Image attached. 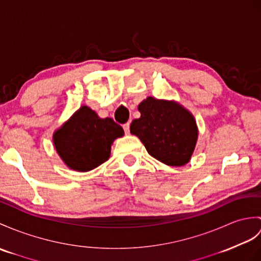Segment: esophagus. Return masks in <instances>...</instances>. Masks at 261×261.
Masks as SVG:
<instances>
[{"instance_id": "obj_1", "label": "esophagus", "mask_w": 261, "mask_h": 261, "mask_svg": "<svg viewBox=\"0 0 261 261\" xmlns=\"http://www.w3.org/2000/svg\"><path fill=\"white\" fill-rule=\"evenodd\" d=\"M123 129H124V132L126 133V135H129V132H130V123L128 122V123H124L123 124Z\"/></svg>"}]
</instances>
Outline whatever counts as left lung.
Masks as SVG:
<instances>
[{
	"instance_id": "left-lung-1",
	"label": "left lung",
	"mask_w": 261,
	"mask_h": 261,
	"mask_svg": "<svg viewBox=\"0 0 261 261\" xmlns=\"http://www.w3.org/2000/svg\"><path fill=\"white\" fill-rule=\"evenodd\" d=\"M141 117L131 122L130 132L140 139L148 153L170 167L190 161L198 140L193 114L173 100L148 96L138 106Z\"/></svg>"
}]
</instances>
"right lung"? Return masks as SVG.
I'll return each mask as SVG.
<instances>
[{
  "label": "right lung",
  "instance_id": "add662e5",
  "mask_svg": "<svg viewBox=\"0 0 261 261\" xmlns=\"http://www.w3.org/2000/svg\"><path fill=\"white\" fill-rule=\"evenodd\" d=\"M123 135L122 126L111 118L102 119L82 106L54 131L53 144L66 167L87 172L110 158L113 141Z\"/></svg>",
  "mask_w": 261,
  "mask_h": 261
}]
</instances>
